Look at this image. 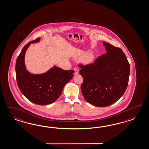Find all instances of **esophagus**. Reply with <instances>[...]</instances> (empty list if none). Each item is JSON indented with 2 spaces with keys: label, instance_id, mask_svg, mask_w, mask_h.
Masks as SVG:
<instances>
[{
  "label": "esophagus",
  "instance_id": "34e87169",
  "mask_svg": "<svg viewBox=\"0 0 149 149\" xmlns=\"http://www.w3.org/2000/svg\"><path fill=\"white\" fill-rule=\"evenodd\" d=\"M74 74L75 75V74H77L78 73H79V69H77L76 67H75L74 68Z\"/></svg>",
  "mask_w": 149,
  "mask_h": 149
}]
</instances>
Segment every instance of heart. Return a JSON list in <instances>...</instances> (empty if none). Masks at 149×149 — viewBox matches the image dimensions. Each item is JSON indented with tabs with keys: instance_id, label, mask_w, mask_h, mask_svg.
<instances>
[{
	"instance_id": "heart-1",
	"label": "heart",
	"mask_w": 149,
	"mask_h": 149,
	"mask_svg": "<svg viewBox=\"0 0 149 149\" xmlns=\"http://www.w3.org/2000/svg\"><path fill=\"white\" fill-rule=\"evenodd\" d=\"M92 58H93V56L91 55H90L87 58V61L88 62H90L92 60Z\"/></svg>"
}]
</instances>
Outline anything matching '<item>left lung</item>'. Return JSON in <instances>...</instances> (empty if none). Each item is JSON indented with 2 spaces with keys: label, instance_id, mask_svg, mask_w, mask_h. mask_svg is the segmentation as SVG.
Returning <instances> with one entry per match:
<instances>
[{
  "label": "left lung",
  "instance_id": "left-lung-1",
  "mask_svg": "<svg viewBox=\"0 0 149 149\" xmlns=\"http://www.w3.org/2000/svg\"><path fill=\"white\" fill-rule=\"evenodd\" d=\"M107 53L94 63L79 64L84 81L81 90L84 99L97 107H105L118 101L127 88L130 65L123 51L103 42Z\"/></svg>",
  "mask_w": 149,
  "mask_h": 149
}]
</instances>
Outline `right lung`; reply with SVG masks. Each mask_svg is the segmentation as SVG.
I'll list each match as a JSON object with an SVG mask.
<instances>
[{
	"label": "right lung",
	"instance_id": "1",
	"mask_svg": "<svg viewBox=\"0 0 149 149\" xmlns=\"http://www.w3.org/2000/svg\"><path fill=\"white\" fill-rule=\"evenodd\" d=\"M40 40L38 38L31 41L22 48L15 63L16 79L20 91L29 101L38 105H47L60 97L65 84L72 79L74 71L54 66L41 74L29 72L25 65L26 51L31 44Z\"/></svg>",
	"mask_w": 149,
	"mask_h": 149
}]
</instances>
